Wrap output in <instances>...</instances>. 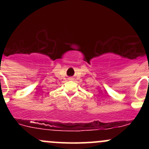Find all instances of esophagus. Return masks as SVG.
<instances>
[{"label":"esophagus","instance_id":"1","mask_svg":"<svg viewBox=\"0 0 149 149\" xmlns=\"http://www.w3.org/2000/svg\"><path fill=\"white\" fill-rule=\"evenodd\" d=\"M69 80H73V78H70Z\"/></svg>","mask_w":149,"mask_h":149}]
</instances>
